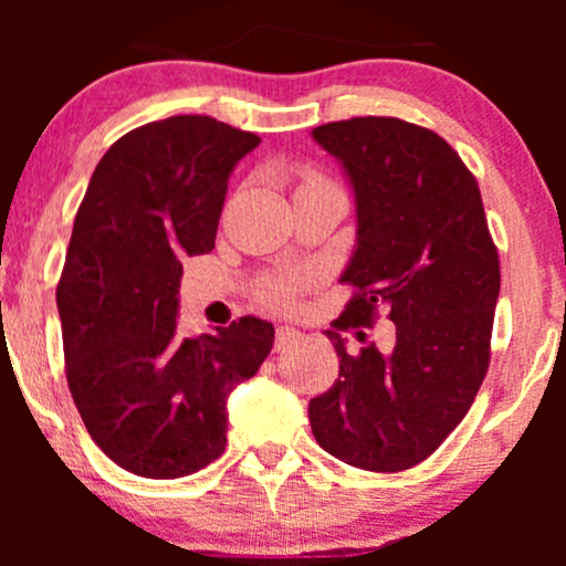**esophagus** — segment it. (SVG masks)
I'll list each match as a JSON object with an SVG mask.
<instances>
[{
  "label": "esophagus",
  "instance_id": "obj_1",
  "mask_svg": "<svg viewBox=\"0 0 566 566\" xmlns=\"http://www.w3.org/2000/svg\"><path fill=\"white\" fill-rule=\"evenodd\" d=\"M297 337H301V333H297L295 327H287V324H282V327L276 329V343H274V348H276V350L287 348V346H292V343L297 340Z\"/></svg>",
  "mask_w": 566,
  "mask_h": 566
}]
</instances>
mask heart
<instances>
[{"label":"heart","mask_w":566,"mask_h":566,"mask_svg":"<svg viewBox=\"0 0 566 566\" xmlns=\"http://www.w3.org/2000/svg\"><path fill=\"white\" fill-rule=\"evenodd\" d=\"M292 295H295V287H292V282H269L263 287V301L269 305H276V308H282V305H290Z\"/></svg>","instance_id":"b5f03b06"}]
</instances>
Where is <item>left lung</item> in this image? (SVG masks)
<instances>
[{"label":"left lung","mask_w":566,"mask_h":566,"mask_svg":"<svg viewBox=\"0 0 566 566\" xmlns=\"http://www.w3.org/2000/svg\"><path fill=\"white\" fill-rule=\"evenodd\" d=\"M311 138L343 167L356 207L340 274L356 295L324 333L340 369L308 401L311 431L354 469H412L465 418L490 365L500 263L482 193L450 143L394 116L329 122ZM378 307L392 346L348 352L336 329Z\"/></svg>","instance_id":"obj_1"}]
</instances>
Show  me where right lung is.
<instances>
[{
    "instance_id": "right-lung-1",
    "label": "right lung",
    "mask_w": 566,
    "mask_h": 566,
    "mask_svg": "<svg viewBox=\"0 0 566 566\" xmlns=\"http://www.w3.org/2000/svg\"><path fill=\"white\" fill-rule=\"evenodd\" d=\"M212 116L129 129L97 161L57 282L66 378L90 437L143 479H178L220 458L229 396L274 346V324L178 333L184 261L216 247L229 178L258 148Z\"/></svg>"
}]
</instances>
